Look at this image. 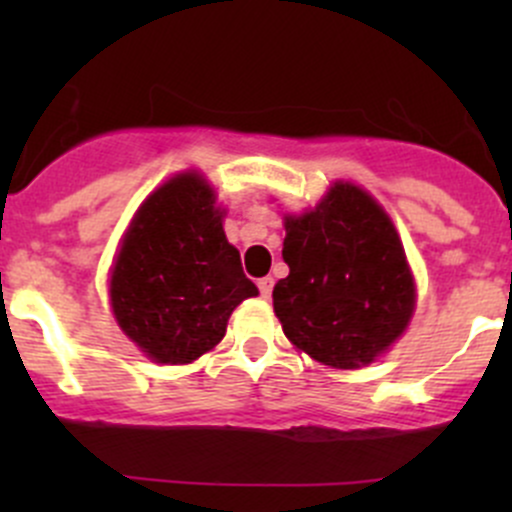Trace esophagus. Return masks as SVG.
<instances>
[{
	"label": "esophagus",
	"instance_id": "34e87169",
	"mask_svg": "<svg viewBox=\"0 0 512 512\" xmlns=\"http://www.w3.org/2000/svg\"><path fill=\"white\" fill-rule=\"evenodd\" d=\"M257 287H260V294H262V297L270 299L272 287H275V280H272V277H262V280L257 282Z\"/></svg>",
	"mask_w": 512,
	"mask_h": 512
}]
</instances>
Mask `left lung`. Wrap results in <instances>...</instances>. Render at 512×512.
I'll return each mask as SVG.
<instances>
[{"label":"left lung","instance_id":"left-lung-1","mask_svg":"<svg viewBox=\"0 0 512 512\" xmlns=\"http://www.w3.org/2000/svg\"><path fill=\"white\" fill-rule=\"evenodd\" d=\"M289 275L272 289L287 339L334 369H359L409 327L416 287L394 223L366 190L334 183L285 218Z\"/></svg>","mask_w":512,"mask_h":512}]
</instances>
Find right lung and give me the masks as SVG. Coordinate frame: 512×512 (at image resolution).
Instances as JSON below:
<instances>
[{"label": "right lung", "instance_id": "1", "mask_svg": "<svg viewBox=\"0 0 512 512\" xmlns=\"http://www.w3.org/2000/svg\"><path fill=\"white\" fill-rule=\"evenodd\" d=\"M108 292L118 327L158 364H190L225 337L232 309L257 287L203 175L180 173L148 195L123 235Z\"/></svg>", "mask_w": 512, "mask_h": 512}]
</instances>
